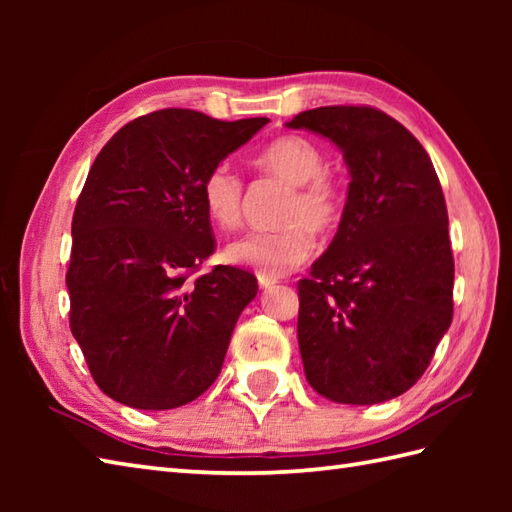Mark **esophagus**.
<instances>
[{
  "mask_svg": "<svg viewBox=\"0 0 512 512\" xmlns=\"http://www.w3.org/2000/svg\"><path fill=\"white\" fill-rule=\"evenodd\" d=\"M257 281H259V288H273L275 284H277V279L275 277H268V275H262V273H259L257 275Z\"/></svg>",
  "mask_w": 512,
  "mask_h": 512,
  "instance_id": "obj_1",
  "label": "esophagus"
}]
</instances>
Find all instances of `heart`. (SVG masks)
<instances>
[{"instance_id":"heart-1","label":"heart","mask_w":512,"mask_h":512,"mask_svg":"<svg viewBox=\"0 0 512 512\" xmlns=\"http://www.w3.org/2000/svg\"><path fill=\"white\" fill-rule=\"evenodd\" d=\"M255 167L288 184L273 231H255L226 246V259L235 266L253 268L279 277L299 266L314 248V235H330L343 217V189L325 167L317 143L297 134L275 138L255 156ZM202 204L206 215L233 231L242 224L244 180L228 162H217L202 178Z\"/></svg>"}]
</instances>
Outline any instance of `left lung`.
<instances>
[{
    "label": "left lung",
    "instance_id": "1",
    "mask_svg": "<svg viewBox=\"0 0 512 512\" xmlns=\"http://www.w3.org/2000/svg\"><path fill=\"white\" fill-rule=\"evenodd\" d=\"M343 151L350 191L330 248L299 288V350L317 394L376 405L405 394L453 319L447 202L427 151L369 105L297 114Z\"/></svg>",
    "mask_w": 512,
    "mask_h": 512
}]
</instances>
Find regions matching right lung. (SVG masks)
<instances>
[{
	"label": "right lung",
	"mask_w": 512,
	"mask_h": 512,
	"mask_svg": "<svg viewBox=\"0 0 512 512\" xmlns=\"http://www.w3.org/2000/svg\"><path fill=\"white\" fill-rule=\"evenodd\" d=\"M266 123L169 107L118 129L96 156L72 217L65 284L72 336L116 402L176 409L220 374L257 279L233 266L198 275L215 250L202 178Z\"/></svg>",
	"instance_id": "obj_1"
}]
</instances>
